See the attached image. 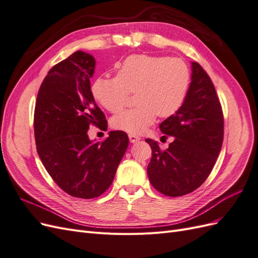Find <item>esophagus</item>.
<instances>
[{
	"label": "esophagus",
	"instance_id": "obj_1",
	"mask_svg": "<svg viewBox=\"0 0 258 258\" xmlns=\"http://www.w3.org/2000/svg\"><path fill=\"white\" fill-rule=\"evenodd\" d=\"M129 140H130L131 143H137V142L140 141V140H141V138L136 136V135H132V134H131V135H129Z\"/></svg>",
	"mask_w": 258,
	"mask_h": 258
}]
</instances>
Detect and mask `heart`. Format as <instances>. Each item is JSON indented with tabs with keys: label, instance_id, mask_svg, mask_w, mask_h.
Wrapping results in <instances>:
<instances>
[{
	"label": "heart",
	"instance_id": "b5f03b06",
	"mask_svg": "<svg viewBox=\"0 0 258 258\" xmlns=\"http://www.w3.org/2000/svg\"><path fill=\"white\" fill-rule=\"evenodd\" d=\"M117 75L99 77L92 84V96L107 111L117 113L137 91L139 106L113 118L116 129L141 134L158 114L169 117L183 105L190 85V71L185 61L152 54H131L116 64Z\"/></svg>",
	"mask_w": 258,
	"mask_h": 258
}]
</instances>
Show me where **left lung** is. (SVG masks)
<instances>
[{"instance_id": "obj_1", "label": "left lung", "mask_w": 258, "mask_h": 258, "mask_svg": "<svg viewBox=\"0 0 258 258\" xmlns=\"http://www.w3.org/2000/svg\"><path fill=\"white\" fill-rule=\"evenodd\" d=\"M190 80L181 108L159 124L173 142L162 151L158 142L145 140L152 147L148 179L169 197L197 189L212 171L223 144L224 117L214 85L197 62H191Z\"/></svg>"}]
</instances>
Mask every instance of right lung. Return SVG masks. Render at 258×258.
Here are the masks:
<instances>
[{"mask_svg":"<svg viewBox=\"0 0 258 258\" xmlns=\"http://www.w3.org/2000/svg\"><path fill=\"white\" fill-rule=\"evenodd\" d=\"M95 68V58L82 50L52 67L34 111L36 150L45 169L62 190L83 199L99 197L111 186L129 144L123 131H110L102 142L89 140L90 124L107 128L91 92Z\"/></svg>","mask_w":258,"mask_h":258,"instance_id":"add662e5","label":"right lung"}]
</instances>
